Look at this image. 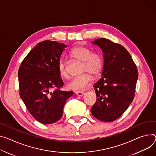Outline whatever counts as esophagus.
<instances>
[{"label": "esophagus", "instance_id": "34e87169", "mask_svg": "<svg viewBox=\"0 0 156 156\" xmlns=\"http://www.w3.org/2000/svg\"><path fill=\"white\" fill-rule=\"evenodd\" d=\"M75 93L77 96H82L84 95V93L82 91H76Z\"/></svg>", "mask_w": 156, "mask_h": 156}]
</instances>
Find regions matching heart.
<instances>
[{
	"label": "heart",
	"instance_id": "b5f03b06",
	"mask_svg": "<svg viewBox=\"0 0 156 156\" xmlns=\"http://www.w3.org/2000/svg\"><path fill=\"white\" fill-rule=\"evenodd\" d=\"M73 59L83 62L82 72H87L83 75L74 78L66 84L68 89L73 91H82L88 87L92 80L93 75L97 76L102 72L104 61L101 54L97 51L92 52L89 48L83 46H77L73 48L69 53ZM59 75L65 78H68V72L66 63L60 61L58 65Z\"/></svg>",
	"mask_w": 156,
	"mask_h": 156
}]
</instances>
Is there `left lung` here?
Listing matches in <instances>:
<instances>
[{
	"instance_id": "left-lung-1",
	"label": "left lung",
	"mask_w": 156,
	"mask_h": 156,
	"mask_svg": "<svg viewBox=\"0 0 156 156\" xmlns=\"http://www.w3.org/2000/svg\"><path fill=\"white\" fill-rule=\"evenodd\" d=\"M91 43L102 49L104 65L102 78L94 85L97 100L91 111L96 119L112 122L133 101L138 72L129 53L122 45L105 38Z\"/></svg>"
}]
</instances>
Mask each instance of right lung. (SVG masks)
<instances>
[{
	"mask_svg": "<svg viewBox=\"0 0 156 156\" xmlns=\"http://www.w3.org/2000/svg\"><path fill=\"white\" fill-rule=\"evenodd\" d=\"M67 46L45 40L38 44L22 61L18 72L20 96L31 115L42 124H51L63 115L73 91L60 90L63 81L58 65ZM56 89L53 92L52 89Z\"/></svg>",
	"mask_w": 156,
	"mask_h": 156,
	"instance_id": "1",
	"label": "right lung"
}]
</instances>
